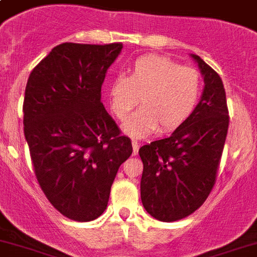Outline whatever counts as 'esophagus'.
<instances>
[{
    "label": "esophagus",
    "mask_w": 257,
    "mask_h": 257,
    "mask_svg": "<svg viewBox=\"0 0 257 257\" xmlns=\"http://www.w3.org/2000/svg\"><path fill=\"white\" fill-rule=\"evenodd\" d=\"M133 151L134 155H137L138 151H139V143H138V141H135V139H133Z\"/></svg>",
    "instance_id": "obj_1"
}]
</instances>
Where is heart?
Here are the masks:
<instances>
[{"label":"heart","instance_id":"obj_1","mask_svg":"<svg viewBox=\"0 0 257 257\" xmlns=\"http://www.w3.org/2000/svg\"><path fill=\"white\" fill-rule=\"evenodd\" d=\"M201 92L200 72L162 55L137 57L126 76H116L107 86L110 110L119 120L127 119L141 97L142 107L124 124L133 137L179 128L196 110Z\"/></svg>","mask_w":257,"mask_h":257}]
</instances>
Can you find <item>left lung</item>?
<instances>
[{
    "label": "left lung",
    "mask_w": 257,
    "mask_h": 257,
    "mask_svg": "<svg viewBox=\"0 0 257 257\" xmlns=\"http://www.w3.org/2000/svg\"><path fill=\"white\" fill-rule=\"evenodd\" d=\"M192 56L205 80L200 103L171 137L139 150L142 203L162 222L188 217L206 201L217 181L230 124L222 78L200 56Z\"/></svg>",
    "instance_id": "obj_1"
}]
</instances>
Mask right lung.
I'll return each mask as SVG.
<instances>
[{
	"label": "right lung",
	"mask_w": 257,
	"mask_h": 257,
	"mask_svg": "<svg viewBox=\"0 0 257 257\" xmlns=\"http://www.w3.org/2000/svg\"><path fill=\"white\" fill-rule=\"evenodd\" d=\"M122 43H63L27 80L23 131L40 189L64 217L98 218L120 164L133 154L101 102L107 68Z\"/></svg>",
	"instance_id": "1"
}]
</instances>
